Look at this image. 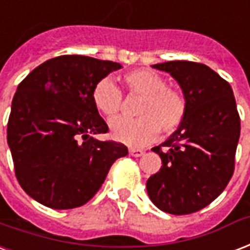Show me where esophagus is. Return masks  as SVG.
I'll return each instance as SVG.
<instances>
[{"label": "esophagus", "instance_id": "obj_1", "mask_svg": "<svg viewBox=\"0 0 250 250\" xmlns=\"http://www.w3.org/2000/svg\"><path fill=\"white\" fill-rule=\"evenodd\" d=\"M130 155L131 156H135V158H139V156H143L144 151L143 149H138V148H130Z\"/></svg>", "mask_w": 250, "mask_h": 250}]
</instances>
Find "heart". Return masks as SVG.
<instances>
[{"instance_id":"obj_1","label":"heart","mask_w":250,"mask_h":250,"mask_svg":"<svg viewBox=\"0 0 250 250\" xmlns=\"http://www.w3.org/2000/svg\"><path fill=\"white\" fill-rule=\"evenodd\" d=\"M128 94L142 97L136 114L139 118H115L110 122L112 138L128 146H144L156 139L159 131L172 134L187 115V99L180 90L169 87L166 78L148 68H138L123 75ZM122 92L110 79H101L92 88V102L98 111L112 118L122 107Z\"/></svg>"}]
</instances>
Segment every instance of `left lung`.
I'll return each instance as SVG.
<instances>
[{
  "mask_svg": "<svg viewBox=\"0 0 250 250\" xmlns=\"http://www.w3.org/2000/svg\"><path fill=\"white\" fill-rule=\"evenodd\" d=\"M171 74L187 99L182 125L153 147L163 166L147 180L151 201L163 212L189 214L225 189L234 171L240 116L232 87L203 63L171 61L152 64Z\"/></svg>",
  "mask_w": 250,
  "mask_h": 250,
  "instance_id": "left-lung-1",
  "label": "left lung"
}]
</instances>
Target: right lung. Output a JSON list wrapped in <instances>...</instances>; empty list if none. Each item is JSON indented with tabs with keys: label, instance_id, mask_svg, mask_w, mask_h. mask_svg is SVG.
<instances>
[{
	"label": "right lung",
	"instance_id": "1",
	"mask_svg": "<svg viewBox=\"0 0 250 250\" xmlns=\"http://www.w3.org/2000/svg\"><path fill=\"white\" fill-rule=\"evenodd\" d=\"M122 64L61 55L23 79L14 94L7 144L17 180L34 200L53 209H73L99 191L125 144L101 142L108 131L92 102V88Z\"/></svg>",
	"mask_w": 250,
	"mask_h": 250
}]
</instances>
